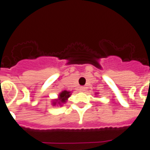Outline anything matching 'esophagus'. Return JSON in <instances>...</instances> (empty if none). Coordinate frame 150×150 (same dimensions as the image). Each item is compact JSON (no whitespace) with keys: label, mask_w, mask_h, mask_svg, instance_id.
Returning a JSON list of instances; mask_svg holds the SVG:
<instances>
[{"label":"esophagus","mask_w":150,"mask_h":150,"mask_svg":"<svg viewBox=\"0 0 150 150\" xmlns=\"http://www.w3.org/2000/svg\"><path fill=\"white\" fill-rule=\"evenodd\" d=\"M79 91H85V87H83V86L79 87Z\"/></svg>","instance_id":"esophagus-1"}]
</instances>
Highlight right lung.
I'll use <instances>...</instances> for the list:
<instances>
[{
    "instance_id": "obj_1",
    "label": "right lung",
    "mask_w": 150,
    "mask_h": 150,
    "mask_svg": "<svg viewBox=\"0 0 150 150\" xmlns=\"http://www.w3.org/2000/svg\"><path fill=\"white\" fill-rule=\"evenodd\" d=\"M71 94H70V91H64L62 92H61L60 95H59V100H56L55 102L53 103V104H56V103H59V104H64V102H66V100H67L69 97H70Z\"/></svg>"
}]
</instances>
